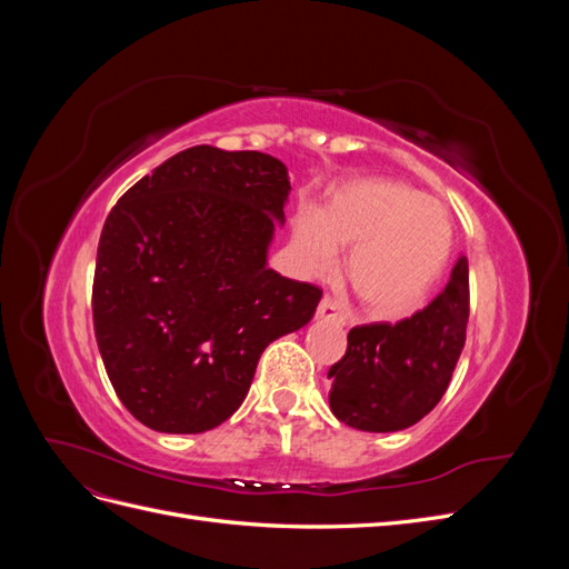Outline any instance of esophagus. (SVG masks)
<instances>
[{
  "label": "esophagus",
  "mask_w": 569,
  "mask_h": 569,
  "mask_svg": "<svg viewBox=\"0 0 569 569\" xmlns=\"http://www.w3.org/2000/svg\"><path fill=\"white\" fill-rule=\"evenodd\" d=\"M316 316H318L320 320H330V322H337V325L347 322V316H343L339 303H337L332 297H322V299H320Z\"/></svg>",
  "instance_id": "34e87169"
}]
</instances>
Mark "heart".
I'll return each instance as SVG.
<instances>
[{
    "instance_id": "1",
    "label": "heart",
    "mask_w": 569,
    "mask_h": 569,
    "mask_svg": "<svg viewBox=\"0 0 569 569\" xmlns=\"http://www.w3.org/2000/svg\"><path fill=\"white\" fill-rule=\"evenodd\" d=\"M451 218L443 206L396 180H358L316 213L291 222L289 258L301 274H325L349 249L347 280L372 311L416 308L449 261Z\"/></svg>"
}]
</instances>
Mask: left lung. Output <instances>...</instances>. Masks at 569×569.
<instances>
[{
    "instance_id": "8db88e82",
    "label": "left lung",
    "mask_w": 569,
    "mask_h": 569,
    "mask_svg": "<svg viewBox=\"0 0 569 569\" xmlns=\"http://www.w3.org/2000/svg\"><path fill=\"white\" fill-rule=\"evenodd\" d=\"M470 270L460 256L441 295L401 322L358 325L330 368V408L363 432H399L420 422L443 391L465 347Z\"/></svg>"
}]
</instances>
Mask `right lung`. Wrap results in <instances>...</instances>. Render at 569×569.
I'll return each instance as SVG.
<instances>
[{
  "label": "right lung",
  "mask_w": 569,
  "mask_h": 569,
  "mask_svg": "<svg viewBox=\"0 0 569 569\" xmlns=\"http://www.w3.org/2000/svg\"><path fill=\"white\" fill-rule=\"evenodd\" d=\"M289 189L280 159L199 144L111 209L94 335L118 399L142 425L199 435L226 422L268 343L313 318L322 289L266 266Z\"/></svg>",
  "instance_id": "add662e5"
}]
</instances>
